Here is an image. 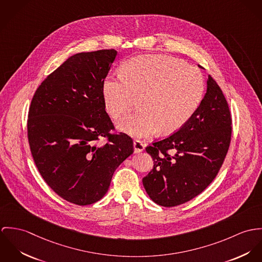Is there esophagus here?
I'll list each match as a JSON object with an SVG mask.
<instances>
[{
    "mask_svg": "<svg viewBox=\"0 0 262 262\" xmlns=\"http://www.w3.org/2000/svg\"><path fill=\"white\" fill-rule=\"evenodd\" d=\"M145 144H143L141 141H135L134 142V149L136 152H140V151H143L145 149Z\"/></svg>",
    "mask_w": 262,
    "mask_h": 262,
    "instance_id": "1",
    "label": "esophagus"
}]
</instances>
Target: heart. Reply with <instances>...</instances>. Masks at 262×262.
Segmentation results:
<instances>
[{
	"label": "heart",
	"mask_w": 262,
	"mask_h": 262,
	"mask_svg": "<svg viewBox=\"0 0 262 262\" xmlns=\"http://www.w3.org/2000/svg\"><path fill=\"white\" fill-rule=\"evenodd\" d=\"M203 76L182 60L166 55H141L126 61L122 76H107L102 83L105 106L117 126L136 137L158 130L169 135L184 126L202 99Z\"/></svg>",
	"instance_id": "1"
}]
</instances>
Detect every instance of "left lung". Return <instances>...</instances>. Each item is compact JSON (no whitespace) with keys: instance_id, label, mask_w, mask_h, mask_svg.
<instances>
[{"instance_id":"obj_1","label":"left lung","mask_w":262,"mask_h":262,"mask_svg":"<svg viewBox=\"0 0 262 262\" xmlns=\"http://www.w3.org/2000/svg\"><path fill=\"white\" fill-rule=\"evenodd\" d=\"M231 123L226 98L209 75L203 99L187 123L145 148L154 161L143 179L148 197L158 205L174 207L202 193L226 157Z\"/></svg>"}]
</instances>
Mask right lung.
<instances>
[{
    "label": "right lung",
    "instance_id": "1",
    "mask_svg": "<svg viewBox=\"0 0 262 262\" xmlns=\"http://www.w3.org/2000/svg\"><path fill=\"white\" fill-rule=\"evenodd\" d=\"M117 55L115 49L72 55L47 76L31 101L27 127L35 165L70 203L100 200L117 167L134 152L127 135L110 134L114 124L102 94ZM105 136L108 142L98 145Z\"/></svg>",
    "mask_w": 262,
    "mask_h": 262
}]
</instances>
